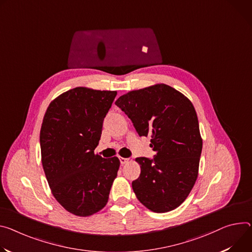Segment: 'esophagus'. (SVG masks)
<instances>
[{
  "label": "esophagus",
  "mask_w": 252,
  "mask_h": 252,
  "mask_svg": "<svg viewBox=\"0 0 252 252\" xmlns=\"http://www.w3.org/2000/svg\"><path fill=\"white\" fill-rule=\"evenodd\" d=\"M120 161H121V164L122 165H124V164H126V163H128V161H129V158H120Z\"/></svg>",
  "instance_id": "obj_1"
}]
</instances>
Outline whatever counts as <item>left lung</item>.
<instances>
[{
  "label": "left lung",
  "instance_id": "1",
  "mask_svg": "<svg viewBox=\"0 0 252 252\" xmlns=\"http://www.w3.org/2000/svg\"><path fill=\"white\" fill-rule=\"evenodd\" d=\"M116 104L140 136H151L154 158H136L140 177L133 192L157 213L176 209L185 201L198 177L202 139L192 102L175 88L156 84L122 95Z\"/></svg>",
  "mask_w": 252,
  "mask_h": 252
}]
</instances>
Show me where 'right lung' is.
I'll list each match as a JSON object with an SVG mask.
<instances>
[{"label":"right lung","instance_id":"obj_1","mask_svg":"<svg viewBox=\"0 0 252 252\" xmlns=\"http://www.w3.org/2000/svg\"><path fill=\"white\" fill-rule=\"evenodd\" d=\"M117 91L76 87L48 106L40 130L42 165L55 199L77 216L107 203L120 159L94 154Z\"/></svg>","mask_w":252,"mask_h":252}]
</instances>
